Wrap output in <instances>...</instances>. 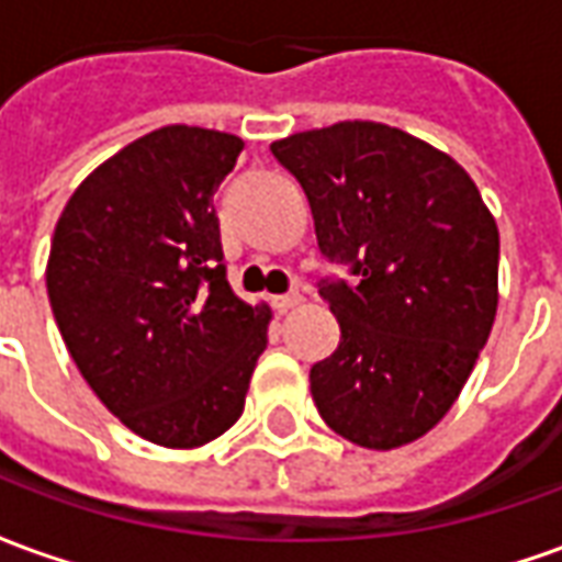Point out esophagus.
<instances>
[{"label": "esophagus", "mask_w": 562, "mask_h": 562, "mask_svg": "<svg viewBox=\"0 0 562 562\" xmlns=\"http://www.w3.org/2000/svg\"><path fill=\"white\" fill-rule=\"evenodd\" d=\"M304 304V297L297 292L292 294H280V297H273V310L277 313H292V310H297V306Z\"/></svg>", "instance_id": "34e87169"}]
</instances>
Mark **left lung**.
<instances>
[{"mask_svg": "<svg viewBox=\"0 0 562 562\" xmlns=\"http://www.w3.org/2000/svg\"><path fill=\"white\" fill-rule=\"evenodd\" d=\"M270 149L304 186L318 249L358 277L318 289L340 322V346L310 370L318 415L355 446H409L454 406L494 328V213L448 153L385 123Z\"/></svg>", "mask_w": 562, "mask_h": 562, "instance_id": "left-lung-1", "label": "left lung"}]
</instances>
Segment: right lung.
<instances>
[{
    "label": "right lung",
    "mask_w": 562,
    "mask_h": 562,
    "mask_svg": "<svg viewBox=\"0 0 562 562\" xmlns=\"http://www.w3.org/2000/svg\"><path fill=\"white\" fill-rule=\"evenodd\" d=\"M244 140L161 126L104 159L56 222L47 297L68 355L132 434L198 448L244 413L268 304L222 268L213 192Z\"/></svg>",
    "instance_id": "1"
}]
</instances>
